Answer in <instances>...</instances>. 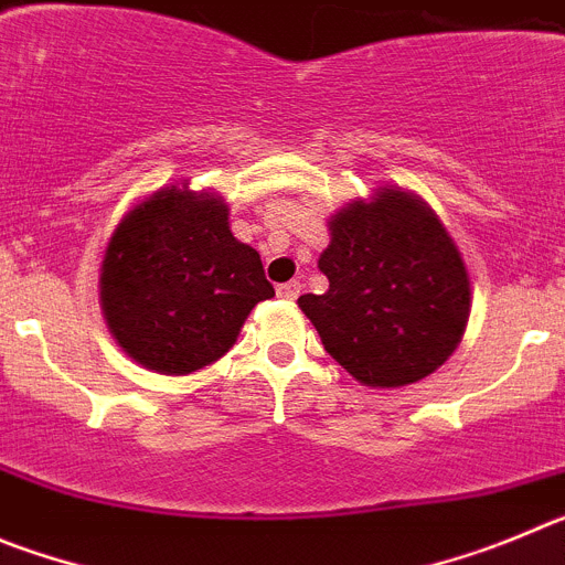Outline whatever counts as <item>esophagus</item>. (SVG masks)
<instances>
[{
  "label": "esophagus",
  "mask_w": 565,
  "mask_h": 565,
  "mask_svg": "<svg viewBox=\"0 0 565 565\" xmlns=\"http://www.w3.org/2000/svg\"><path fill=\"white\" fill-rule=\"evenodd\" d=\"M276 292H278V298H287V301H295V298H298V295H301V281L278 284Z\"/></svg>",
  "instance_id": "esophagus-1"
}]
</instances>
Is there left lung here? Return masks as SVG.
Listing matches in <instances>:
<instances>
[{"label": "left lung", "instance_id": "1", "mask_svg": "<svg viewBox=\"0 0 565 565\" xmlns=\"http://www.w3.org/2000/svg\"><path fill=\"white\" fill-rule=\"evenodd\" d=\"M329 231L318 262L329 289L298 298L323 349L371 388L434 374L470 315V281L454 238L430 207L394 188L338 211Z\"/></svg>", "mask_w": 565, "mask_h": 565}]
</instances>
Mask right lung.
Listing matches in <instances>:
<instances>
[{"mask_svg":"<svg viewBox=\"0 0 565 565\" xmlns=\"http://www.w3.org/2000/svg\"><path fill=\"white\" fill-rule=\"evenodd\" d=\"M262 256L236 242L220 196L162 188L120 220L100 270L106 323L126 354L160 374L216 363L258 301Z\"/></svg>","mask_w":565,"mask_h":565,"instance_id":"obj_1","label":"right lung"}]
</instances>
